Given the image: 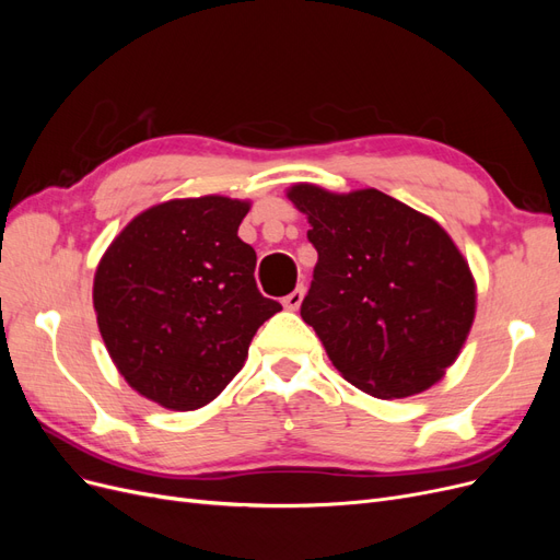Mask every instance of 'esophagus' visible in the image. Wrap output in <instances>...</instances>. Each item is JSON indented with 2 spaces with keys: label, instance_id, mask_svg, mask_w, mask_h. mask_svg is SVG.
I'll return each mask as SVG.
<instances>
[{
  "label": "esophagus",
  "instance_id": "obj_1",
  "mask_svg": "<svg viewBox=\"0 0 560 560\" xmlns=\"http://www.w3.org/2000/svg\"><path fill=\"white\" fill-rule=\"evenodd\" d=\"M301 301H303V287L299 284L294 292H290V294H287V296L282 299V306H284L287 311H299Z\"/></svg>",
  "mask_w": 560,
  "mask_h": 560
}]
</instances>
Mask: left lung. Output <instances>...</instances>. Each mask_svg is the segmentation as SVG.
Returning a JSON list of instances; mask_svg holds the SVG:
<instances>
[{
    "mask_svg": "<svg viewBox=\"0 0 560 560\" xmlns=\"http://www.w3.org/2000/svg\"><path fill=\"white\" fill-rule=\"evenodd\" d=\"M317 249L301 317L341 376L378 399L432 387L455 362L477 311V284L451 235L378 189L287 191Z\"/></svg>",
    "mask_w": 560,
    "mask_h": 560,
    "instance_id": "obj_1",
    "label": "left lung"
}]
</instances>
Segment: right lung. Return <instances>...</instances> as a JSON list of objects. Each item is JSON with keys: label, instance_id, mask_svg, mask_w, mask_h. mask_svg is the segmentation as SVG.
Instances as JSON below:
<instances>
[{"label": "right lung", "instance_id": "add662e5", "mask_svg": "<svg viewBox=\"0 0 560 560\" xmlns=\"http://www.w3.org/2000/svg\"><path fill=\"white\" fill-rule=\"evenodd\" d=\"M247 200L177 198L138 214L95 270L97 327L118 374L173 411H196L233 381L252 336L282 306L254 280L238 238Z\"/></svg>", "mask_w": 560, "mask_h": 560}]
</instances>
